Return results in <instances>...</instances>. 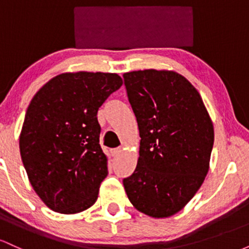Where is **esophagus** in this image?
I'll return each instance as SVG.
<instances>
[{
  "label": "esophagus",
  "instance_id": "obj_1",
  "mask_svg": "<svg viewBox=\"0 0 249 249\" xmlns=\"http://www.w3.org/2000/svg\"><path fill=\"white\" fill-rule=\"evenodd\" d=\"M121 153H122V147H116V148H112V150H111V154H112L113 157L119 156Z\"/></svg>",
  "mask_w": 249,
  "mask_h": 249
}]
</instances>
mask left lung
<instances>
[{
	"label": "left lung",
	"mask_w": 249,
	"mask_h": 249,
	"mask_svg": "<svg viewBox=\"0 0 249 249\" xmlns=\"http://www.w3.org/2000/svg\"><path fill=\"white\" fill-rule=\"evenodd\" d=\"M141 136L134 172L123 179L131 204L167 218L193 198L208 172L213 124L196 89L173 71L123 75Z\"/></svg>",
	"instance_id": "8db88e82"
}]
</instances>
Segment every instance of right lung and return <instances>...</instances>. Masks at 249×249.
Wrapping results in <instances>:
<instances>
[{"label":"right lung","instance_id":"add662e5","mask_svg":"<svg viewBox=\"0 0 249 249\" xmlns=\"http://www.w3.org/2000/svg\"><path fill=\"white\" fill-rule=\"evenodd\" d=\"M122 84L117 73H62L31 99L19 152L31 186L55 212H82L98 198L107 159L97 112Z\"/></svg>","mask_w":249,"mask_h":249}]
</instances>
